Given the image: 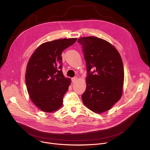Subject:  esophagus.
<instances>
[{"mask_svg":"<svg viewBox=\"0 0 150 150\" xmlns=\"http://www.w3.org/2000/svg\"><path fill=\"white\" fill-rule=\"evenodd\" d=\"M77 79H78V78H77V77L72 78V82H75L77 80Z\"/></svg>","mask_w":150,"mask_h":150,"instance_id":"1","label":"esophagus"}]
</instances>
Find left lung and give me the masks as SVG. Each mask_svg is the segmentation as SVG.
<instances>
[{
  "label": "left lung",
  "mask_w": 150,
  "mask_h": 150,
  "mask_svg": "<svg viewBox=\"0 0 150 150\" xmlns=\"http://www.w3.org/2000/svg\"><path fill=\"white\" fill-rule=\"evenodd\" d=\"M86 61L87 87L82 95L87 108L96 113L110 110L122 95L124 69L117 49L108 41L93 37H81Z\"/></svg>",
  "instance_id": "8db88e82"
}]
</instances>
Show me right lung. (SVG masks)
Listing matches in <instances>:
<instances>
[{
	"mask_svg": "<svg viewBox=\"0 0 150 150\" xmlns=\"http://www.w3.org/2000/svg\"><path fill=\"white\" fill-rule=\"evenodd\" d=\"M77 38H63L41 44L28 62L25 82L33 103L42 112L51 113L60 109L71 80L63 75L62 52Z\"/></svg>",
	"mask_w": 150,
	"mask_h": 150,
	"instance_id": "1",
	"label": "right lung"
}]
</instances>
